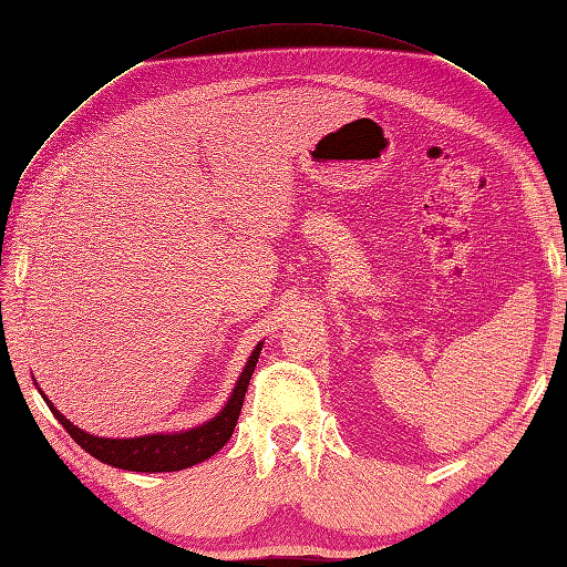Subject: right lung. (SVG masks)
<instances>
[{"instance_id": "obj_1", "label": "right lung", "mask_w": 567, "mask_h": 567, "mask_svg": "<svg viewBox=\"0 0 567 567\" xmlns=\"http://www.w3.org/2000/svg\"><path fill=\"white\" fill-rule=\"evenodd\" d=\"M262 343L252 348L248 363L240 372L236 388L228 396V402L214 419L204 421L202 426L179 431V433H148V436H136V439H102L92 436V433L78 429L72 421H68L63 414L58 412L53 402L43 394V400L51 409L53 416L63 424V429L70 433L72 439L82 445L90 455L97 457V461L131 470V473H175V470H185L207 461L216 451L224 449L226 441L231 439L236 429V421L240 414V406H244V396L248 390V382L252 370H256L258 355H260Z\"/></svg>"}]
</instances>
